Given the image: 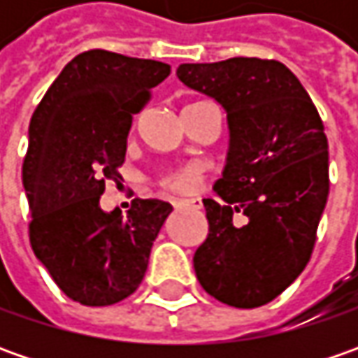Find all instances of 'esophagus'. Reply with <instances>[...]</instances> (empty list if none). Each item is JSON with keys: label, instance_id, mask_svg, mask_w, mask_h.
Wrapping results in <instances>:
<instances>
[{"label": "esophagus", "instance_id": "34e87169", "mask_svg": "<svg viewBox=\"0 0 358 358\" xmlns=\"http://www.w3.org/2000/svg\"><path fill=\"white\" fill-rule=\"evenodd\" d=\"M171 203L175 209H201L203 207L201 199H173Z\"/></svg>", "mask_w": 358, "mask_h": 358}]
</instances>
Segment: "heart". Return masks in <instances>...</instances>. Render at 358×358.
I'll list each match as a JSON object with an SVG mask.
<instances>
[{"instance_id": "1", "label": "heart", "mask_w": 358, "mask_h": 358, "mask_svg": "<svg viewBox=\"0 0 358 358\" xmlns=\"http://www.w3.org/2000/svg\"><path fill=\"white\" fill-rule=\"evenodd\" d=\"M201 179H203V167L193 163V165H185L179 169L167 171L159 183L167 191H175V193H191L199 187Z\"/></svg>"}]
</instances>
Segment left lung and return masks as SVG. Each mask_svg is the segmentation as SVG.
<instances>
[{
    "label": "left lung",
    "mask_w": 358,
    "mask_h": 358,
    "mask_svg": "<svg viewBox=\"0 0 358 358\" xmlns=\"http://www.w3.org/2000/svg\"><path fill=\"white\" fill-rule=\"evenodd\" d=\"M177 77L227 111L229 153L203 199L209 235L195 251L201 287L255 309L279 296L309 263L329 197V143L309 93L275 59L183 63ZM235 213L245 225L232 223Z\"/></svg>",
    "instance_id": "1"
}]
</instances>
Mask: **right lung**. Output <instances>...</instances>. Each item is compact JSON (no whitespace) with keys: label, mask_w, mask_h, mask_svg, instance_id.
I'll return each mask as SVG.
<instances>
[{"label":"right lung","mask_w":358,"mask_h":358,"mask_svg":"<svg viewBox=\"0 0 358 358\" xmlns=\"http://www.w3.org/2000/svg\"><path fill=\"white\" fill-rule=\"evenodd\" d=\"M171 73L167 63L91 49L63 67L29 123L23 189L35 257L69 299L107 307L137 291L173 207L133 199L105 213V181H117L133 115Z\"/></svg>","instance_id":"obj_1"}]
</instances>
